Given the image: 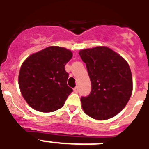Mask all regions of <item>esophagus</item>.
Segmentation results:
<instances>
[{"mask_svg":"<svg viewBox=\"0 0 149 149\" xmlns=\"http://www.w3.org/2000/svg\"><path fill=\"white\" fill-rule=\"evenodd\" d=\"M78 91H79V89H78V87H77V86H76V87H74V88H73V91H74L75 93H77V92H78Z\"/></svg>","mask_w":149,"mask_h":149,"instance_id":"obj_1","label":"esophagus"}]
</instances>
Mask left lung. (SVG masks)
I'll return each mask as SVG.
<instances>
[{"mask_svg": "<svg viewBox=\"0 0 149 149\" xmlns=\"http://www.w3.org/2000/svg\"><path fill=\"white\" fill-rule=\"evenodd\" d=\"M91 81V91L81 97L84 112L96 120H107L122 111L132 93V72L127 63L105 46L80 50Z\"/></svg>", "mask_w": 149, "mask_h": 149, "instance_id": "1", "label": "left lung"}]
</instances>
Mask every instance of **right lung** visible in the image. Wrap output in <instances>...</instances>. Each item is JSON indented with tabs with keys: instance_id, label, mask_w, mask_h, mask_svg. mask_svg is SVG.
Returning a JSON list of instances; mask_svg holds the SVG:
<instances>
[{
	"instance_id": "1",
	"label": "right lung",
	"mask_w": 149,
	"mask_h": 149,
	"mask_svg": "<svg viewBox=\"0 0 149 149\" xmlns=\"http://www.w3.org/2000/svg\"><path fill=\"white\" fill-rule=\"evenodd\" d=\"M71 51L50 46L28 57L22 63L18 84L23 97L30 107L41 112L61 108L72 91L67 85L65 64L72 58Z\"/></svg>"
}]
</instances>
